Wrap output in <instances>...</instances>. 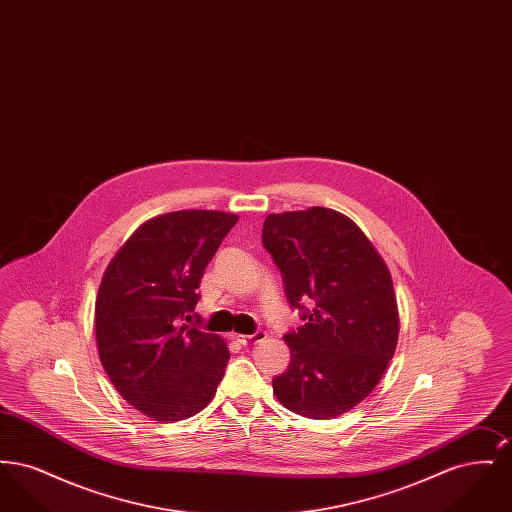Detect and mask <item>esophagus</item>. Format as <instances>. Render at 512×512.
<instances>
[{
    "label": "esophagus",
    "mask_w": 512,
    "mask_h": 512,
    "mask_svg": "<svg viewBox=\"0 0 512 512\" xmlns=\"http://www.w3.org/2000/svg\"><path fill=\"white\" fill-rule=\"evenodd\" d=\"M236 340L247 347V345H255V343H261V341L267 340V334H265V332H257V334H251V336L236 334Z\"/></svg>",
    "instance_id": "1"
}]
</instances>
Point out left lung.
<instances>
[{
    "label": "left lung",
    "mask_w": 512,
    "mask_h": 512,
    "mask_svg": "<svg viewBox=\"0 0 512 512\" xmlns=\"http://www.w3.org/2000/svg\"><path fill=\"white\" fill-rule=\"evenodd\" d=\"M263 245L305 320L284 336L292 359L272 380L276 399L317 420L351 411L384 376L399 338L388 265L353 220L326 207L268 215Z\"/></svg>",
    "instance_id": "obj_1"
}]
</instances>
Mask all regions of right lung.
Segmentation results:
<instances>
[{
    "instance_id": "1",
    "label": "right lung",
    "mask_w": 512,
    "mask_h": 512,
    "mask_svg": "<svg viewBox=\"0 0 512 512\" xmlns=\"http://www.w3.org/2000/svg\"><path fill=\"white\" fill-rule=\"evenodd\" d=\"M238 222L222 211H174L149 219L105 268L96 297L99 361L115 390L157 422L205 409L230 351L197 330L199 282Z\"/></svg>"
}]
</instances>
